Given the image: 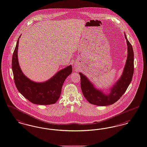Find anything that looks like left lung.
Instances as JSON below:
<instances>
[{
  "instance_id": "8db88e82",
  "label": "left lung",
  "mask_w": 147,
  "mask_h": 147,
  "mask_svg": "<svg viewBox=\"0 0 147 147\" xmlns=\"http://www.w3.org/2000/svg\"><path fill=\"white\" fill-rule=\"evenodd\" d=\"M124 35L127 45V57L122 76L111 88L109 94H106L101 90L96 88L86 76L79 73L82 94L91 104L100 106L114 104L123 95L132 81L134 71V53L125 33Z\"/></svg>"
}]
</instances>
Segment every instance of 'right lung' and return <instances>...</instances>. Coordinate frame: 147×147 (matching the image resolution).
<instances>
[{"label": "right lung", "mask_w": 147, "mask_h": 147, "mask_svg": "<svg viewBox=\"0 0 147 147\" xmlns=\"http://www.w3.org/2000/svg\"><path fill=\"white\" fill-rule=\"evenodd\" d=\"M20 36L18 39L12 58V69L16 88L26 99L33 104L49 105L55 103L60 97L65 79L72 72L71 65L59 71L45 82L32 81L24 76L18 63V51Z\"/></svg>", "instance_id": "right-lung-1"}]
</instances>
